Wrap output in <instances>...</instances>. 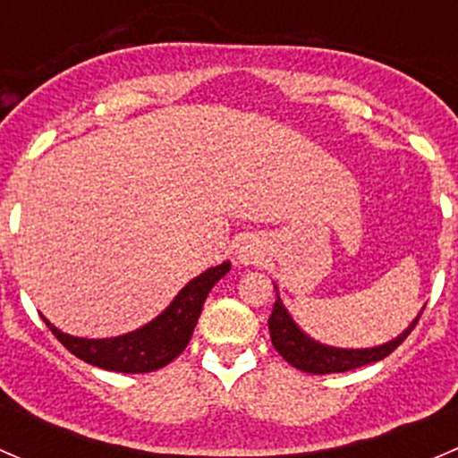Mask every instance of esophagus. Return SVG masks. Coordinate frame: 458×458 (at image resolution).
<instances>
[{
  "mask_svg": "<svg viewBox=\"0 0 458 458\" xmlns=\"http://www.w3.org/2000/svg\"><path fill=\"white\" fill-rule=\"evenodd\" d=\"M239 259H242L243 263H252L257 257H255V252L248 250V248H242V250H239Z\"/></svg>",
  "mask_w": 458,
  "mask_h": 458,
  "instance_id": "esophagus-1",
  "label": "esophagus"
}]
</instances>
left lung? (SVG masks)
Wrapping results in <instances>:
<instances>
[{
	"label": "left lung",
	"mask_w": 458,
	"mask_h": 458,
	"mask_svg": "<svg viewBox=\"0 0 458 458\" xmlns=\"http://www.w3.org/2000/svg\"><path fill=\"white\" fill-rule=\"evenodd\" d=\"M421 317V315H419ZM419 317L401 332L396 339L387 341V344L377 345V348H363V350H345V348H332V345H323L318 341L310 339L297 323L293 321V317L288 315L285 306L281 303L279 294H276L275 308H272V315L267 318V327H270V339L275 345L276 352L285 359L293 368L301 372L310 374H330V372H348L354 368L368 366V363L381 361L387 354L394 352L405 339H408L410 332L414 330V326L419 323Z\"/></svg>",
	"instance_id": "left-lung-1"
}]
</instances>
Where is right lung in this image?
Masks as SVG:
<instances>
[{
	"label": "right lung",
	"instance_id": "right-lung-1",
	"mask_svg": "<svg viewBox=\"0 0 458 458\" xmlns=\"http://www.w3.org/2000/svg\"><path fill=\"white\" fill-rule=\"evenodd\" d=\"M228 270V261L208 267L199 276L188 281L186 288H182V293L159 317L152 318L140 330L113 336V339H80V336H71L57 330L46 317L41 318L68 352L90 366L128 374L159 370L186 350L197 321H199L208 293Z\"/></svg>",
	"mask_w": 458,
	"mask_h": 458
}]
</instances>
